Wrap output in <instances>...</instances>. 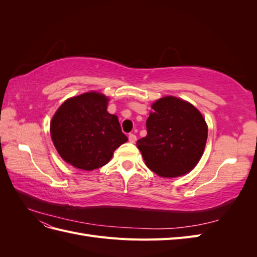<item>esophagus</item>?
<instances>
[{"mask_svg": "<svg viewBox=\"0 0 257 257\" xmlns=\"http://www.w3.org/2000/svg\"><path fill=\"white\" fill-rule=\"evenodd\" d=\"M128 141H130L131 143H135V142L137 141L136 135H134V134H130V135H128Z\"/></svg>", "mask_w": 257, "mask_h": 257, "instance_id": "1", "label": "esophagus"}]
</instances>
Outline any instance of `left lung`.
Instances as JSON below:
<instances>
[{
  "mask_svg": "<svg viewBox=\"0 0 257 257\" xmlns=\"http://www.w3.org/2000/svg\"><path fill=\"white\" fill-rule=\"evenodd\" d=\"M147 119V136L137 141L148 168L174 178L196 166L205 150L208 127L204 116L185 100L160 98Z\"/></svg>",
  "mask_w": 257,
  "mask_h": 257,
  "instance_id": "obj_1",
  "label": "left lung"
}]
</instances>
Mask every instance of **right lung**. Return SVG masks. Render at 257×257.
Returning a JSON list of instances; mask_svg holds the SVG:
<instances>
[{
    "label": "right lung",
    "mask_w": 257,
    "mask_h": 257,
    "mask_svg": "<svg viewBox=\"0 0 257 257\" xmlns=\"http://www.w3.org/2000/svg\"><path fill=\"white\" fill-rule=\"evenodd\" d=\"M107 102L99 93H84L65 100L53 115L52 142L68 164L84 170L99 168L127 141L116 115L107 111Z\"/></svg>",
    "instance_id": "1"
}]
</instances>
